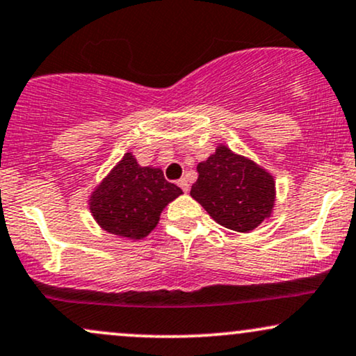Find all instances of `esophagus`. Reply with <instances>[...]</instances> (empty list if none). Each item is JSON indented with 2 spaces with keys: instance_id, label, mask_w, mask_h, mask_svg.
Segmentation results:
<instances>
[{
  "instance_id": "34e87169",
  "label": "esophagus",
  "mask_w": 356,
  "mask_h": 356,
  "mask_svg": "<svg viewBox=\"0 0 356 356\" xmlns=\"http://www.w3.org/2000/svg\"><path fill=\"white\" fill-rule=\"evenodd\" d=\"M177 184H179V187H181V189H182L184 192H186V194H187V192H189V189H191V186H189V181H187V179H186V177H182V179H181V181H179Z\"/></svg>"
}]
</instances>
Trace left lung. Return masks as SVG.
<instances>
[{
    "label": "left lung",
    "instance_id": "obj_1",
    "mask_svg": "<svg viewBox=\"0 0 356 356\" xmlns=\"http://www.w3.org/2000/svg\"><path fill=\"white\" fill-rule=\"evenodd\" d=\"M191 195L217 224L237 232H250L270 217L275 181L254 161L219 145L216 154L197 165Z\"/></svg>",
    "mask_w": 356,
    "mask_h": 356
}]
</instances>
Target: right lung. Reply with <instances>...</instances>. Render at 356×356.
Listing matches in <instances>:
<instances>
[{"label":"right lung","instance_id":"add662e5","mask_svg":"<svg viewBox=\"0 0 356 356\" xmlns=\"http://www.w3.org/2000/svg\"><path fill=\"white\" fill-rule=\"evenodd\" d=\"M182 194L161 169L140 167L131 152L91 194V212L106 232L139 241L159 222L161 212Z\"/></svg>","mask_w":356,"mask_h":356}]
</instances>
